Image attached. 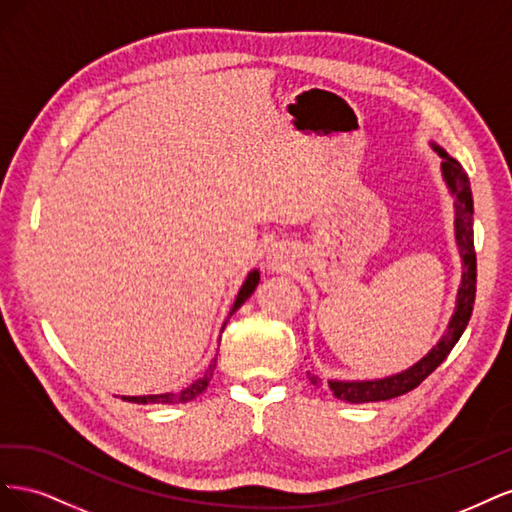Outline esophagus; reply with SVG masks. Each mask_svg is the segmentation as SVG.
<instances>
[{"mask_svg": "<svg viewBox=\"0 0 512 512\" xmlns=\"http://www.w3.org/2000/svg\"><path fill=\"white\" fill-rule=\"evenodd\" d=\"M269 267H271L273 271H286V269L290 267L286 252H284V250H273V252L269 254Z\"/></svg>", "mask_w": 512, "mask_h": 512, "instance_id": "34e87169", "label": "esophagus"}]
</instances>
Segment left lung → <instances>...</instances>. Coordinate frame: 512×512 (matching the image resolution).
Segmentation results:
<instances>
[{
	"mask_svg": "<svg viewBox=\"0 0 512 512\" xmlns=\"http://www.w3.org/2000/svg\"><path fill=\"white\" fill-rule=\"evenodd\" d=\"M442 162V175L448 183V188L455 194V235H457V245H459V254L463 258V280L461 288L457 294V307L451 324H448L446 335L440 339L438 346L433 348L421 363H416L410 367L404 374H397L384 380H371V382H329V389L337 399L350 401V404H369V401H386L399 395H406L412 389H416L429 374L436 371L455 344L459 342V337L466 331L472 309H474V299H476V252H474V200H472V188H470V179L466 175L463 166L446 156V151L436 147ZM309 382L314 386H322V380L314 374H309Z\"/></svg>",
	"mask_w": 512,
	"mask_h": 512,
	"instance_id": "8db88e82",
	"label": "left lung"
}]
</instances>
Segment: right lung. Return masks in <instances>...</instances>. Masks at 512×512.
Segmentation results:
<instances>
[{"label": "right lung", "mask_w": 512, "mask_h": 512, "mask_svg": "<svg viewBox=\"0 0 512 512\" xmlns=\"http://www.w3.org/2000/svg\"><path fill=\"white\" fill-rule=\"evenodd\" d=\"M258 280H260L258 271H252L250 275H247V280H245V284H243L241 290H239V297H237V301H235V307H232V312H237V309H239L247 299L252 297L254 288L258 286ZM215 363H218V356H215V359L209 363L205 374L200 376V378L190 386V389H185V391H181V393L145 395V397H123V399H126V401H134V404H183V401H190V399L198 397L200 393H203V391L207 389L209 382H211L213 371H215Z\"/></svg>", "instance_id": "add662e5"}]
</instances>
